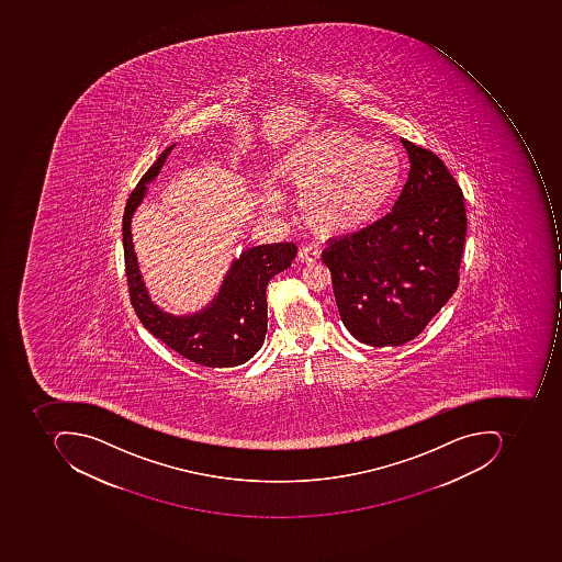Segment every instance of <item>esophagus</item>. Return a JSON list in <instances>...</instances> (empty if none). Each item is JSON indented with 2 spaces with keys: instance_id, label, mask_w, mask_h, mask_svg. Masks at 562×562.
I'll return each instance as SVG.
<instances>
[{
  "instance_id": "1",
  "label": "esophagus",
  "mask_w": 562,
  "mask_h": 562,
  "mask_svg": "<svg viewBox=\"0 0 562 562\" xmlns=\"http://www.w3.org/2000/svg\"><path fill=\"white\" fill-rule=\"evenodd\" d=\"M319 250L317 248H312V246H304V248H301L299 250V261H302V263L311 265L316 263L317 260H319Z\"/></svg>"
}]
</instances>
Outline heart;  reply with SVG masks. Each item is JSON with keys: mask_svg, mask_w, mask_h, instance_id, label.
<instances>
[{"mask_svg": "<svg viewBox=\"0 0 562 562\" xmlns=\"http://www.w3.org/2000/svg\"><path fill=\"white\" fill-rule=\"evenodd\" d=\"M273 173L302 192V220L329 238L361 232L379 220L401 191L404 164L390 145L327 128L290 145ZM279 202L277 192L267 195V206Z\"/></svg>", "mask_w": 562, "mask_h": 562, "instance_id": "b5f03b06", "label": "heart"}]
</instances>
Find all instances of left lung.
<instances>
[{
    "mask_svg": "<svg viewBox=\"0 0 562 562\" xmlns=\"http://www.w3.org/2000/svg\"><path fill=\"white\" fill-rule=\"evenodd\" d=\"M402 144L411 172L392 213L323 251L342 324L373 348L423 333L458 289L467 239L464 199L445 161Z\"/></svg>",
    "mask_w": 562,
    "mask_h": 562,
    "instance_id": "1",
    "label": "left lung"
}]
</instances>
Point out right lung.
<instances>
[{"label": "right lung", "mask_w": 562, "mask_h": 562, "mask_svg": "<svg viewBox=\"0 0 562 562\" xmlns=\"http://www.w3.org/2000/svg\"><path fill=\"white\" fill-rule=\"evenodd\" d=\"M176 145L161 151L126 202L123 216V248L130 299L139 323L186 360L207 368H232L257 355L267 334V285L277 273L290 267L297 246L273 243L246 248L233 261L216 297L194 314L173 316L151 302L133 250L132 217L147 195V183L155 180Z\"/></svg>", "instance_id": "1"}]
</instances>
